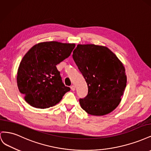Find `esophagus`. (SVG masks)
Wrapping results in <instances>:
<instances>
[{
  "instance_id": "esophagus-1",
  "label": "esophagus",
  "mask_w": 151,
  "mask_h": 151,
  "mask_svg": "<svg viewBox=\"0 0 151 151\" xmlns=\"http://www.w3.org/2000/svg\"><path fill=\"white\" fill-rule=\"evenodd\" d=\"M70 89H71L72 91H75V90H76V87H75V86H74V85L71 86Z\"/></svg>"
}]
</instances>
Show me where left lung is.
Wrapping results in <instances>:
<instances>
[{
    "label": "left lung",
    "instance_id": "left-lung-1",
    "mask_svg": "<svg viewBox=\"0 0 151 151\" xmlns=\"http://www.w3.org/2000/svg\"><path fill=\"white\" fill-rule=\"evenodd\" d=\"M72 57L88 87L87 96L79 99L81 108L94 116L113 111L127 85L123 63L108 47L94 44L77 45Z\"/></svg>",
    "mask_w": 151,
    "mask_h": 151
}]
</instances>
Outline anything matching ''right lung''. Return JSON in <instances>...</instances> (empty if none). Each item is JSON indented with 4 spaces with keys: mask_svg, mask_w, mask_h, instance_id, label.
<instances>
[{
    "mask_svg": "<svg viewBox=\"0 0 151 151\" xmlns=\"http://www.w3.org/2000/svg\"><path fill=\"white\" fill-rule=\"evenodd\" d=\"M75 46L55 41L41 42L25 54L17 69V84L31 106H53L70 90L63 84L56 65L70 56Z\"/></svg>",
    "mask_w": 151,
    "mask_h": 151,
    "instance_id": "add662e5",
    "label": "right lung"
}]
</instances>
